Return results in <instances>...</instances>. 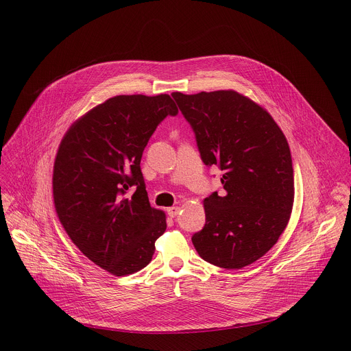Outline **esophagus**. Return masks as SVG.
Segmentation results:
<instances>
[{
  "instance_id": "1",
  "label": "esophagus",
  "mask_w": 351,
  "mask_h": 351,
  "mask_svg": "<svg viewBox=\"0 0 351 351\" xmlns=\"http://www.w3.org/2000/svg\"><path fill=\"white\" fill-rule=\"evenodd\" d=\"M179 211H180L179 207H171V208L167 210V213H168V215H169L171 218H175V217L179 214Z\"/></svg>"
}]
</instances>
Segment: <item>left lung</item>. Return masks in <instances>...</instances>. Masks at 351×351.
Segmentation results:
<instances>
[{
  "label": "left lung",
  "mask_w": 351,
  "mask_h": 351,
  "mask_svg": "<svg viewBox=\"0 0 351 351\" xmlns=\"http://www.w3.org/2000/svg\"><path fill=\"white\" fill-rule=\"evenodd\" d=\"M206 165L225 193L204 198L206 225L191 241L203 260L240 269L265 256L286 229L294 178L287 140L271 114L234 90L173 93Z\"/></svg>",
  "instance_id": "obj_1"
}]
</instances>
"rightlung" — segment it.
Returning <instances> with one entry per match:
<instances>
[{
  "instance_id": "add662e5",
  "label": "right lung",
  "mask_w": 351,
  "mask_h": 351,
  "mask_svg": "<svg viewBox=\"0 0 351 351\" xmlns=\"http://www.w3.org/2000/svg\"><path fill=\"white\" fill-rule=\"evenodd\" d=\"M176 114L169 94L115 95L76 119L58 147L57 217L80 252L115 276L148 265L167 229L165 213L149 206L140 161L158 123Z\"/></svg>"
}]
</instances>
